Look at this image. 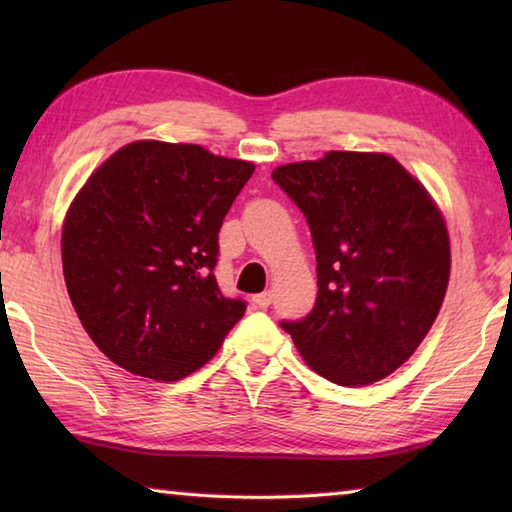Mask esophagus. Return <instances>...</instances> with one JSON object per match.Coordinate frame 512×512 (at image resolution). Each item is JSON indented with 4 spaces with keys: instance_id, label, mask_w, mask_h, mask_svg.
Segmentation results:
<instances>
[{
    "instance_id": "obj_1",
    "label": "esophagus",
    "mask_w": 512,
    "mask_h": 512,
    "mask_svg": "<svg viewBox=\"0 0 512 512\" xmlns=\"http://www.w3.org/2000/svg\"><path fill=\"white\" fill-rule=\"evenodd\" d=\"M271 300H273L271 291H264V293H257V296H253L255 307H259V309H266L268 305H271Z\"/></svg>"
}]
</instances>
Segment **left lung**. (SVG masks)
<instances>
[{
  "label": "left lung",
  "instance_id": "1",
  "mask_svg": "<svg viewBox=\"0 0 512 512\" xmlns=\"http://www.w3.org/2000/svg\"><path fill=\"white\" fill-rule=\"evenodd\" d=\"M273 180L305 214L318 275L314 309L282 329L334 384L388 377L443 305L452 266L443 214L386 153L329 151L282 164Z\"/></svg>",
  "mask_w": 512,
  "mask_h": 512
}]
</instances>
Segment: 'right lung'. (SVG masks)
<instances>
[{
    "instance_id": "obj_1",
    "label": "right lung",
    "mask_w": 512,
    "mask_h": 512,
    "mask_svg": "<svg viewBox=\"0 0 512 512\" xmlns=\"http://www.w3.org/2000/svg\"><path fill=\"white\" fill-rule=\"evenodd\" d=\"M253 171L198 144L140 140L88 178L65 216L63 273L110 361L178 381L219 352L246 311L216 284L219 230Z\"/></svg>"
}]
</instances>
